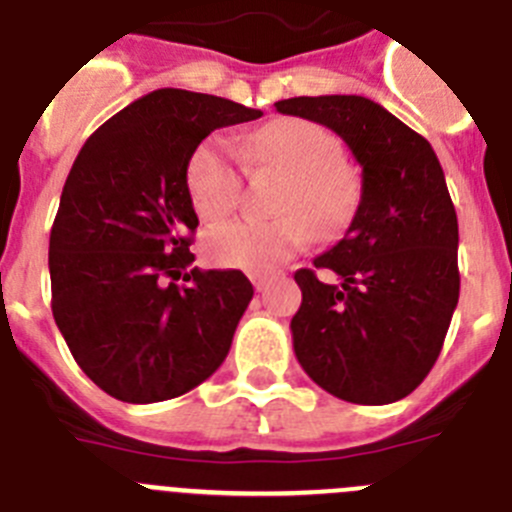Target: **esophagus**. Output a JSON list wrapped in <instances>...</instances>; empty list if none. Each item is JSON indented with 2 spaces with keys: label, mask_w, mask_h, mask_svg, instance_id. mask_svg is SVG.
Masks as SVG:
<instances>
[{
  "label": "esophagus",
  "mask_w": 512,
  "mask_h": 512,
  "mask_svg": "<svg viewBox=\"0 0 512 512\" xmlns=\"http://www.w3.org/2000/svg\"><path fill=\"white\" fill-rule=\"evenodd\" d=\"M251 281H253V287H256V292H264V289L269 287V279H266L264 274H251Z\"/></svg>",
  "instance_id": "34e87169"
}]
</instances>
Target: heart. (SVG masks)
Listing matches in <instances>:
<instances>
[{
  "instance_id": "heart-1",
  "label": "heart",
  "mask_w": 512,
  "mask_h": 512,
  "mask_svg": "<svg viewBox=\"0 0 512 512\" xmlns=\"http://www.w3.org/2000/svg\"><path fill=\"white\" fill-rule=\"evenodd\" d=\"M246 154L256 167L289 172L276 218H241L213 228L205 251L220 266L269 271L287 261L312 236H335L353 218L360 187L353 170L340 162V139L325 126L304 119H281L251 134ZM187 195L203 220L231 215L243 198V167L223 139H205L187 162Z\"/></svg>"
}]
</instances>
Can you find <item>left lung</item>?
I'll return each mask as SVG.
<instances>
[{
  "mask_svg": "<svg viewBox=\"0 0 512 512\" xmlns=\"http://www.w3.org/2000/svg\"><path fill=\"white\" fill-rule=\"evenodd\" d=\"M274 106L335 131L363 167L345 238L294 274L299 365L342 401H401L437 363L459 299V228L442 164L421 134L370 98L299 96ZM317 270L338 281L325 285Z\"/></svg>",
  "mask_w": 512,
  "mask_h": 512,
  "instance_id": "8db88e82",
  "label": "left lung"
}]
</instances>
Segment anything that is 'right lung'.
I'll list each match as a JSON object with an SVG mask.
<instances>
[{"instance_id": "add662e5", "label": "right lung", "mask_w": 512, "mask_h": 512, "mask_svg": "<svg viewBox=\"0 0 512 512\" xmlns=\"http://www.w3.org/2000/svg\"><path fill=\"white\" fill-rule=\"evenodd\" d=\"M228 98L159 88L93 131L50 231L53 317L75 363L126 403L210 378L253 297L243 271L190 269L187 162L210 131L259 119Z\"/></svg>"}]
</instances>
